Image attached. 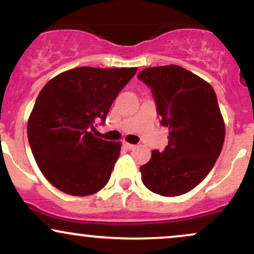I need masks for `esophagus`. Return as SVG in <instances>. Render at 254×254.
I'll list each match as a JSON object with an SVG mask.
<instances>
[{
    "instance_id": "1",
    "label": "esophagus",
    "mask_w": 254,
    "mask_h": 254,
    "mask_svg": "<svg viewBox=\"0 0 254 254\" xmlns=\"http://www.w3.org/2000/svg\"><path fill=\"white\" fill-rule=\"evenodd\" d=\"M123 145H124V148H127V149H129V150H132L133 148L136 147L135 144H131V143H127V142H124L123 143Z\"/></svg>"
}]
</instances>
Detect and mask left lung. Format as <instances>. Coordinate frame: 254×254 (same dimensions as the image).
I'll list each match as a JSON object with an SVG mask.
<instances>
[{
    "label": "left lung",
    "instance_id": "1",
    "mask_svg": "<svg viewBox=\"0 0 254 254\" xmlns=\"http://www.w3.org/2000/svg\"><path fill=\"white\" fill-rule=\"evenodd\" d=\"M138 78L151 88L161 124L170 131L165 150L151 151L139 168L142 182L160 196H180L208 176L222 150L226 127L216 94L176 64L147 68Z\"/></svg>",
    "mask_w": 254,
    "mask_h": 254
}]
</instances>
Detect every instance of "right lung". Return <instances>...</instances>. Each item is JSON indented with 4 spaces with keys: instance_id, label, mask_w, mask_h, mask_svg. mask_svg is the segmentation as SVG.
Instances as JSON below:
<instances>
[{
    "instance_id": "obj_1",
    "label": "right lung",
    "mask_w": 254,
    "mask_h": 254,
    "mask_svg": "<svg viewBox=\"0 0 254 254\" xmlns=\"http://www.w3.org/2000/svg\"><path fill=\"white\" fill-rule=\"evenodd\" d=\"M137 68L80 66L51 78L38 95L27 136L44 177L71 196H89L110 180L121 142L93 135Z\"/></svg>"
}]
</instances>
